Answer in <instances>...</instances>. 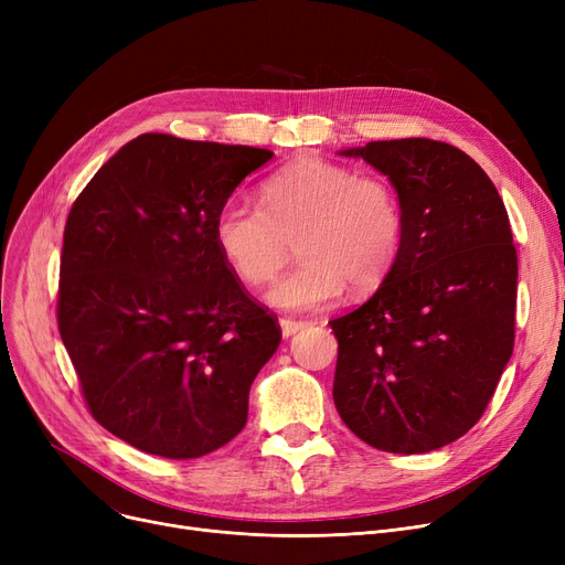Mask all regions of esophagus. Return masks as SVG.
<instances>
[{
    "label": "esophagus",
    "instance_id": "obj_1",
    "mask_svg": "<svg viewBox=\"0 0 565 565\" xmlns=\"http://www.w3.org/2000/svg\"><path fill=\"white\" fill-rule=\"evenodd\" d=\"M279 324H281V334H284L286 339L292 337V334H298L300 330L307 328L305 320H295V318H286V316L279 320Z\"/></svg>",
    "mask_w": 565,
    "mask_h": 565
}]
</instances>
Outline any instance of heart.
Instances as JSON below:
<instances>
[{"label":"heart","mask_w":565,"mask_h":565,"mask_svg":"<svg viewBox=\"0 0 565 565\" xmlns=\"http://www.w3.org/2000/svg\"><path fill=\"white\" fill-rule=\"evenodd\" d=\"M215 245L237 279L270 284L298 243L302 263L267 295L275 307L311 311L350 288H380L398 260L405 213L390 178L309 158L273 173L260 205L228 201L215 217Z\"/></svg>","instance_id":"b5f03b06"}]
</instances>
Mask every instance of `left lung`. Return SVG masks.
Wrapping results in <instances>:
<instances>
[{
  "instance_id": "obj_1",
  "label": "left lung",
  "mask_w": 565,
  "mask_h": 565,
  "mask_svg": "<svg viewBox=\"0 0 565 565\" xmlns=\"http://www.w3.org/2000/svg\"><path fill=\"white\" fill-rule=\"evenodd\" d=\"M345 156L390 175L405 235L373 298L330 322L334 405L373 449L435 451L483 417L513 354L518 252L507 205L451 143L371 141Z\"/></svg>"
}]
</instances>
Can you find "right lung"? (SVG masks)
Segmentation results:
<instances>
[{
	"label": "right lung",
	"mask_w": 565,
	"mask_h": 565,
	"mask_svg": "<svg viewBox=\"0 0 565 565\" xmlns=\"http://www.w3.org/2000/svg\"><path fill=\"white\" fill-rule=\"evenodd\" d=\"M267 148L148 132L75 199L58 334L92 417L135 449L188 460L247 424L249 387L281 328L233 275L215 217Z\"/></svg>",
	"instance_id": "1"
}]
</instances>
